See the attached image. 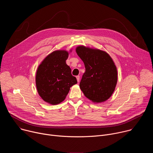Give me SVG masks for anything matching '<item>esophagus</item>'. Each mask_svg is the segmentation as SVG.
I'll list each match as a JSON object with an SVG mask.
<instances>
[{
  "instance_id": "34e87169",
  "label": "esophagus",
  "mask_w": 153,
  "mask_h": 153,
  "mask_svg": "<svg viewBox=\"0 0 153 153\" xmlns=\"http://www.w3.org/2000/svg\"><path fill=\"white\" fill-rule=\"evenodd\" d=\"M76 79H77V82H79V80H80V76H76Z\"/></svg>"
}]
</instances>
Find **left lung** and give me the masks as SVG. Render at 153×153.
<instances>
[{
    "instance_id": "obj_1",
    "label": "left lung",
    "mask_w": 153,
    "mask_h": 153,
    "mask_svg": "<svg viewBox=\"0 0 153 153\" xmlns=\"http://www.w3.org/2000/svg\"><path fill=\"white\" fill-rule=\"evenodd\" d=\"M76 53L84 63L85 72L79 86L84 95L94 102H104L111 97L117 82L116 65L106 52L80 46Z\"/></svg>"
}]
</instances>
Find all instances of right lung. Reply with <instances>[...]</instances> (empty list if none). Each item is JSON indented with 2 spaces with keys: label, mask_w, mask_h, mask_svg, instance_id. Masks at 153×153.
<instances>
[{
  "label": "right lung",
  "mask_w": 153,
  "mask_h": 153,
  "mask_svg": "<svg viewBox=\"0 0 153 153\" xmlns=\"http://www.w3.org/2000/svg\"><path fill=\"white\" fill-rule=\"evenodd\" d=\"M68 57L67 51H55L46 57L37 68L36 83L38 93L50 104L63 102L71 87L77 83L66 63Z\"/></svg>",
  "instance_id": "right-lung-1"
}]
</instances>
